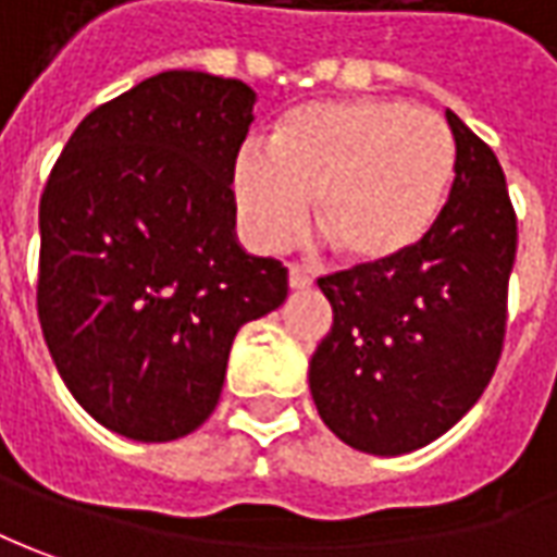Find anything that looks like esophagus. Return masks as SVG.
<instances>
[{
    "instance_id": "obj_1",
    "label": "esophagus",
    "mask_w": 557,
    "mask_h": 557,
    "mask_svg": "<svg viewBox=\"0 0 557 557\" xmlns=\"http://www.w3.org/2000/svg\"><path fill=\"white\" fill-rule=\"evenodd\" d=\"M310 283H313V277H310L301 264H289V286L293 289H308Z\"/></svg>"
}]
</instances>
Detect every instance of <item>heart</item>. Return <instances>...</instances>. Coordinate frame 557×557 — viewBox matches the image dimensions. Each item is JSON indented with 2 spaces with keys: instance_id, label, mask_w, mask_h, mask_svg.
<instances>
[{
  "instance_id": "1",
  "label": "heart",
  "mask_w": 557,
  "mask_h": 557,
  "mask_svg": "<svg viewBox=\"0 0 557 557\" xmlns=\"http://www.w3.org/2000/svg\"><path fill=\"white\" fill-rule=\"evenodd\" d=\"M457 173L448 124L399 100H332L289 112L271 149L237 151L231 191L249 240L283 249L313 222L344 259L389 264L436 228Z\"/></svg>"
}]
</instances>
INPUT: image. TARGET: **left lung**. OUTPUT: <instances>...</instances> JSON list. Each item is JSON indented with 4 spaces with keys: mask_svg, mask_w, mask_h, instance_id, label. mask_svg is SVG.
I'll return each instance as SVG.
<instances>
[{
    "mask_svg": "<svg viewBox=\"0 0 557 557\" xmlns=\"http://www.w3.org/2000/svg\"><path fill=\"white\" fill-rule=\"evenodd\" d=\"M445 119L457 176L436 228L396 262L317 280L332 329L310 357V396L357 451L430 445L479 403L500 362L516 207L491 146L451 109Z\"/></svg>",
    "mask_w": 557,
    "mask_h": 557,
    "instance_id": "left-lung-1",
    "label": "left lung"
}]
</instances>
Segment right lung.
<instances>
[{
  "label": "right lung",
  "instance_id": "obj_1",
  "mask_svg": "<svg viewBox=\"0 0 557 557\" xmlns=\"http://www.w3.org/2000/svg\"><path fill=\"white\" fill-rule=\"evenodd\" d=\"M256 90L170 70L97 106L39 200L41 335L94 421L136 442L213 414L237 329L286 298V268L234 240L231 170Z\"/></svg>",
  "mask_w": 557,
  "mask_h": 557
}]
</instances>
